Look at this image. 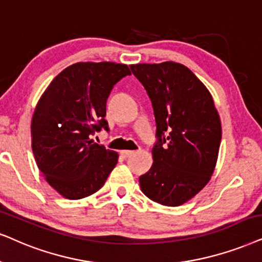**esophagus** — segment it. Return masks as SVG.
Here are the masks:
<instances>
[{"label": "esophagus", "mask_w": 262, "mask_h": 262, "mask_svg": "<svg viewBox=\"0 0 262 262\" xmlns=\"http://www.w3.org/2000/svg\"><path fill=\"white\" fill-rule=\"evenodd\" d=\"M135 152L134 151H130V150H123V151H121V155L123 156L124 158H127V157H129V156H132V155H134Z\"/></svg>", "instance_id": "esophagus-1"}]
</instances>
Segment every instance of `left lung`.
<instances>
[{
	"label": "left lung",
	"instance_id": "1",
	"mask_svg": "<svg viewBox=\"0 0 262 262\" xmlns=\"http://www.w3.org/2000/svg\"><path fill=\"white\" fill-rule=\"evenodd\" d=\"M146 89L157 124L154 163L139 179L142 193L168 207L193 198L209 183L221 141V122L208 88L183 64L130 65Z\"/></svg>",
	"mask_w": 262,
	"mask_h": 262
}]
</instances>
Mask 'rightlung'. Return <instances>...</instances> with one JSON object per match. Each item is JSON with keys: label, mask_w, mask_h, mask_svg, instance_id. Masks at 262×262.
Wrapping results in <instances>:
<instances>
[{"label": "right lung", "mask_w": 262, "mask_h": 262, "mask_svg": "<svg viewBox=\"0 0 262 262\" xmlns=\"http://www.w3.org/2000/svg\"><path fill=\"white\" fill-rule=\"evenodd\" d=\"M130 75L125 64L79 61L55 76L37 101L31 120V146L46 181L62 197L81 200L100 190L118 154L91 139L107 129L111 89Z\"/></svg>", "instance_id": "obj_1"}]
</instances>
